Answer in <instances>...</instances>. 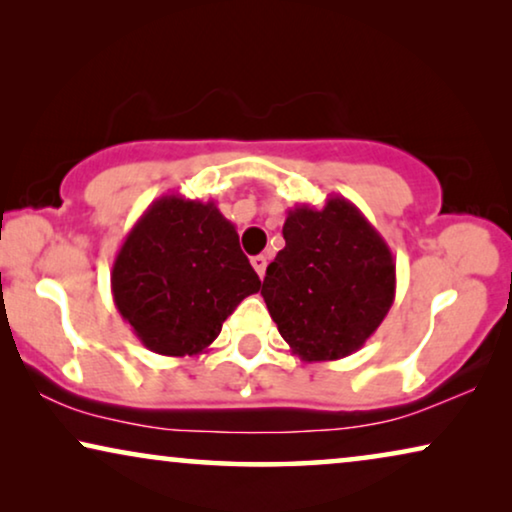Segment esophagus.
Here are the masks:
<instances>
[{
  "label": "esophagus",
  "mask_w": 512,
  "mask_h": 512,
  "mask_svg": "<svg viewBox=\"0 0 512 512\" xmlns=\"http://www.w3.org/2000/svg\"><path fill=\"white\" fill-rule=\"evenodd\" d=\"M251 265H254V270L258 272V277H265V268H268V258L265 256H254L251 258Z\"/></svg>",
  "instance_id": "34e87169"
}]
</instances>
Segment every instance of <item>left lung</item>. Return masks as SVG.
Instances as JSON below:
<instances>
[{"instance_id": "obj_1", "label": "left lung", "mask_w": 512, "mask_h": 512, "mask_svg": "<svg viewBox=\"0 0 512 512\" xmlns=\"http://www.w3.org/2000/svg\"><path fill=\"white\" fill-rule=\"evenodd\" d=\"M282 235L286 247L268 265L261 289L279 335L303 361L345 359L394 305L391 249L342 195L321 209H289Z\"/></svg>"}]
</instances>
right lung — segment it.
<instances>
[{
  "instance_id": "obj_1",
  "label": "right lung",
  "mask_w": 512,
  "mask_h": 512,
  "mask_svg": "<svg viewBox=\"0 0 512 512\" xmlns=\"http://www.w3.org/2000/svg\"><path fill=\"white\" fill-rule=\"evenodd\" d=\"M261 279L233 223L212 200L163 195L151 202L111 268L116 310L151 352L195 356Z\"/></svg>"
}]
</instances>
